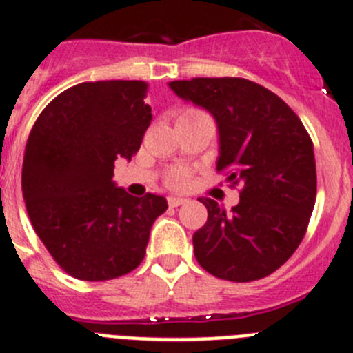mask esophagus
Returning a JSON list of instances; mask_svg holds the SVG:
<instances>
[{
    "instance_id": "obj_1",
    "label": "esophagus",
    "mask_w": 353,
    "mask_h": 353,
    "mask_svg": "<svg viewBox=\"0 0 353 353\" xmlns=\"http://www.w3.org/2000/svg\"><path fill=\"white\" fill-rule=\"evenodd\" d=\"M183 203H187L185 198H174V196H171V198H168V205H170L171 208H176V206L183 205Z\"/></svg>"
}]
</instances>
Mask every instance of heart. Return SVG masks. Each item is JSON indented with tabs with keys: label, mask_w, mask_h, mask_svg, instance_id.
I'll return each instance as SVG.
<instances>
[{
	"label": "heart",
	"mask_w": 353,
	"mask_h": 353,
	"mask_svg": "<svg viewBox=\"0 0 353 353\" xmlns=\"http://www.w3.org/2000/svg\"><path fill=\"white\" fill-rule=\"evenodd\" d=\"M199 115H206L205 112L198 108H183L182 112L176 115V119H187V117H199ZM168 185L173 187V189H180V187L185 185L189 182V171L183 170V168H176V170L170 171L166 179Z\"/></svg>",
	"instance_id": "obj_1"
}]
</instances>
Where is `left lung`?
Instances as JSON below:
<instances>
[{
  "label": "left lung",
  "mask_w": 353,
  "mask_h": 353,
  "mask_svg": "<svg viewBox=\"0 0 353 353\" xmlns=\"http://www.w3.org/2000/svg\"><path fill=\"white\" fill-rule=\"evenodd\" d=\"M170 87L215 117L216 171L229 187H240V203L231 212L199 198L208 210L206 224L192 236L199 266L229 282L274 273L303 241L315 206L308 131L282 98L247 79L174 80Z\"/></svg>",
  "instance_id": "obj_1"
}]
</instances>
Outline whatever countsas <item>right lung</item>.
Wrapping results in <instances>:
<instances>
[{"mask_svg": "<svg viewBox=\"0 0 353 353\" xmlns=\"http://www.w3.org/2000/svg\"><path fill=\"white\" fill-rule=\"evenodd\" d=\"M141 80L73 85L34 122L22 163L29 221L63 271L105 282L137 270L163 196L134 198L112 182L113 163L131 161L152 121Z\"/></svg>", "mask_w": 353, "mask_h": 353, "instance_id": "1", "label": "right lung"}]
</instances>
